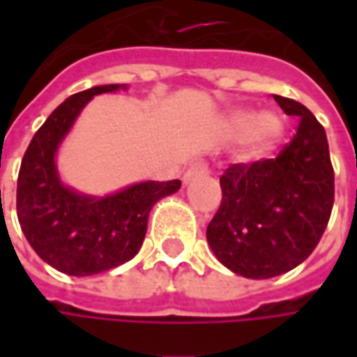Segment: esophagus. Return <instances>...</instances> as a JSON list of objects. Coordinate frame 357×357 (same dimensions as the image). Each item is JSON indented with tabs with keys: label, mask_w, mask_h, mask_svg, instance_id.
<instances>
[{
	"label": "esophagus",
	"mask_w": 357,
	"mask_h": 357,
	"mask_svg": "<svg viewBox=\"0 0 357 357\" xmlns=\"http://www.w3.org/2000/svg\"><path fill=\"white\" fill-rule=\"evenodd\" d=\"M208 174V164H206V160H195L189 168L185 170V174H183V181L185 183H189V181H193V179L197 178H202V176H206Z\"/></svg>",
	"instance_id": "esophagus-1"
}]
</instances>
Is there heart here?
Here are the masks:
<instances>
[{
    "instance_id": "1",
    "label": "heart",
    "mask_w": 357,
    "mask_h": 357,
    "mask_svg": "<svg viewBox=\"0 0 357 357\" xmlns=\"http://www.w3.org/2000/svg\"><path fill=\"white\" fill-rule=\"evenodd\" d=\"M233 124L239 132H248L252 145L258 149L271 147L283 135V120L275 112H262L252 114L247 110H241L233 116Z\"/></svg>"
}]
</instances>
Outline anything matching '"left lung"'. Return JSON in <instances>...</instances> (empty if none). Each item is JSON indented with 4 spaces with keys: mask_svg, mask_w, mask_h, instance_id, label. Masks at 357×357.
I'll return each mask as SVG.
<instances>
[{
    "mask_svg": "<svg viewBox=\"0 0 357 357\" xmlns=\"http://www.w3.org/2000/svg\"><path fill=\"white\" fill-rule=\"evenodd\" d=\"M298 130L275 158L233 164L220 178L222 204L206 227L220 262L250 279L296 268L329 224L335 172L323 126L294 99L273 95Z\"/></svg>",
    "mask_w": 357,
    "mask_h": 357,
    "instance_id": "left-lung-1",
    "label": "left lung"
}]
</instances>
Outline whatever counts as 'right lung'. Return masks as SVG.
Returning a JSON list of instances; mask_svg holds the SVG:
<instances>
[{
    "label": "right lung",
    "instance_id": "1",
    "mask_svg": "<svg viewBox=\"0 0 357 357\" xmlns=\"http://www.w3.org/2000/svg\"><path fill=\"white\" fill-rule=\"evenodd\" d=\"M120 88L126 86H95L70 95L36 132L20 162V229L36 255L66 275H95L132 260L143 245L155 202L181 187L179 179L143 181L99 199L63 185L55 166L61 141L93 95Z\"/></svg>",
    "mask_w": 357,
    "mask_h": 357
}]
</instances>
